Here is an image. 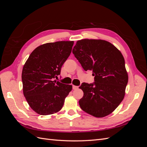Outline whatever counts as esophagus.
I'll list each match as a JSON object with an SVG mask.
<instances>
[{"mask_svg": "<svg viewBox=\"0 0 147 147\" xmlns=\"http://www.w3.org/2000/svg\"><path fill=\"white\" fill-rule=\"evenodd\" d=\"M72 88H73V90H77V89L78 88V86H75V85H73Z\"/></svg>", "mask_w": 147, "mask_h": 147, "instance_id": "1", "label": "esophagus"}]
</instances>
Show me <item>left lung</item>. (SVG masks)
I'll return each mask as SVG.
<instances>
[{"label": "left lung", "instance_id": "8db88e82", "mask_svg": "<svg viewBox=\"0 0 147 147\" xmlns=\"http://www.w3.org/2000/svg\"><path fill=\"white\" fill-rule=\"evenodd\" d=\"M73 54L84 70H92L94 83H83L81 109L102 118L112 113L123 100L128 74L123 55L113 44L100 39L78 40Z\"/></svg>", "mask_w": 147, "mask_h": 147}]
</instances>
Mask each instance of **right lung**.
Returning <instances> with one entry per match:
<instances>
[{"label": "right lung", "instance_id": "1", "mask_svg": "<svg viewBox=\"0 0 147 147\" xmlns=\"http://www.w3.org/2000/svg\"><path fill=\"white\" fill-rule=\"evenodd\" d=\"M74 41L47 43L31 53L22 71L23 91L28 104L41 115L58 112L72 89L54 79L70 56Z\"/></svg>", "mask_w": 147, "mask_h": 147}]
</instances>
